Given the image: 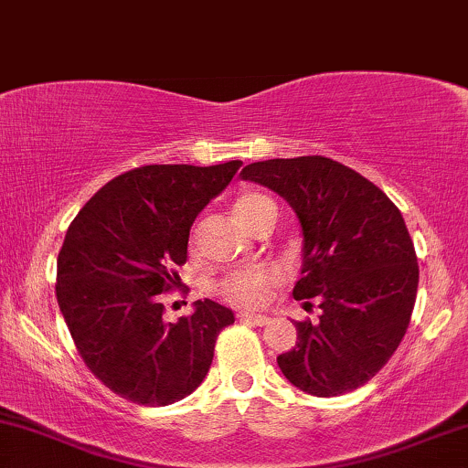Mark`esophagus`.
<instances>
[{
  "instance_id": "1",
  "label": "esophagus",
  "mask_w": 468,
  "mask_h": 468,
  "mask_svg": "<svg viewBox=\"0 0 468 468\" xmlns=\"http://www.w3.org/2000/svg\"><path fill=\"white\" fill-rule=\"evenodd\" d=\"M239 319L240 321H250L253 325H269L271 323V316L267 314H256V313H239Z\"/></svg>"
}]
</instances>
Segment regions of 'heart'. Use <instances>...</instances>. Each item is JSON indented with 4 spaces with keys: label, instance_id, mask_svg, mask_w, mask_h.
I'll return each mask as SVG.
<instances>
[{
    "label": "heart",
    "instance_id": "heart-1",
    "mask_svg": "<svg viewBox=\"0 0 468 468\" xmlns=\"http://www.w3.org/2000/svg\"><path fill=\"white\" fill-rule=\"evenodd\" d=\"M271 207L275 206L267 195L243 193L234 201V215L245 228L251 229L258 218H261L267 210H271ZM282 282H284L282 271L278 267H271V264L239 269L234 271V273L225 275V278L218 282V295L229 303L258 308V305L269 302V297L273 295V291L282 284Z\"/></svg>",
    "mask_w": 468,
    "mask_h": 468
}]
</instances>
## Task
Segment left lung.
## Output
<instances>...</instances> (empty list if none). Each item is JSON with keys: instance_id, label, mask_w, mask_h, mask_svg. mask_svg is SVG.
Here are the masks:
<instances>
[{"instance_id": "obj_1", "label": "left lung", "mask_w": 468, "mask_h": 468, "mask_svg": "<svg viewBox=\"0 0 468 468\" xmlns=\"http://www.w3.org/2000/svg\"><path fill=\"white\" fill-rule=\"evenodd\" d=\"M295 210L303 236L297 302L316 297L319 321H295L297 343L278 356L292 386L336 397L365 386L399 347L417 299L419 264L399 207L349 166L323 155L251 163Z\"/></svg>"}]
</instances>
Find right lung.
<instances>
[{
    "mask_svg": "<svg viewBox=\"0 0 468 468\" xmlns=\"http://www.w3.org/2000/svg\"><path fill=\"white\" fill-rule=\"evenodd\" d=\"M240 165L132 169L97 190L69 225L56 299L84 365L112 393L169 406L204 382L234 313L199 299L193 314L166 323L160 292L180 280L173 267L186 262L190 225Z\"/></svg>",
    "mask_w": 468,
    "mask_h": 468,
    "instance_id": "add662e5",
    "label": "right lung"
}]
</instances>
